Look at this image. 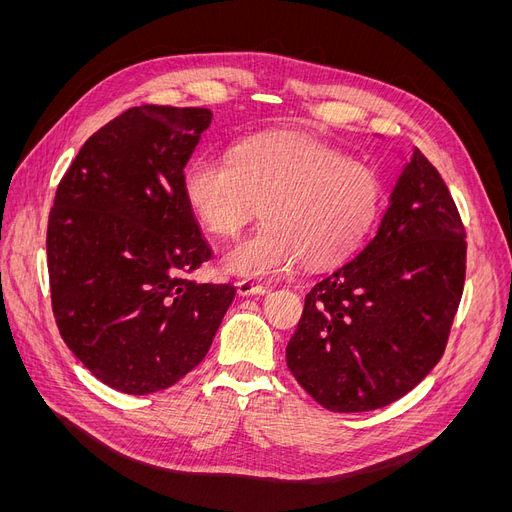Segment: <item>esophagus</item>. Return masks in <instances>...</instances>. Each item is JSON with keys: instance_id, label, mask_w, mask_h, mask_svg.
<instances>
[{"instance_id": "1", "label": "esophagus", "mask_w": 512, "mask_h": 512, "mask_svg": "<svg viewBox=\"0 0 512 512\" xmlns=\"http://www.w3.org/2000/svg\"><path fill=\"white\" fill-rule=\"evenodd\" d=\"M236 290H238L240 297H253V294H265L267 292V288L263 284H255L251 280H238Z\"/></svg>"}]
</instances>
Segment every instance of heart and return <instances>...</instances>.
Returning a JSON list of instances; mask_svg holds the SVG:
<instances>
[{
	"label": "heart",
	"mask_w": 512,
	"mask_h": 512,
	"mask_svg": "<svg viewBox=\"0 0 512 512\" xmlns=\"http://www.w3.org/2000/svg\"><path fill=\"white\" fill-rule=\"evenodd\" d=\"M182 195L213 234L232 236L253 215L263 224L224 253V267L272 278L301 259L324 267L351 255L378 218V172L305 132L240 141L228 157L201 155L182 172Z\"/></svg>",
	"instance_id": "heart-1"
}]
</instances>
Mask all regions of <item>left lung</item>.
<instances>
[{
	"instance_id": "obj_1",
	"label": "left lung",
	"mask_w": 512,
	"mask_h": 512,
	"mask_svg": "<svg viewBox=\"0 0 512 512\" xmlns=\"http://www.w3.org/2000/svg\"><path fill=\"white\" fill-rule=\"evenodd\" d=\"M467 234L440 172L415 149L378 234L305 294L286 346L294 380L334 413L382 409L442 359L459 309Z\"/></svg>"
}]
</instances>
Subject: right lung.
<instances>
[{"label":"right lung","mask_w":512,"mask_h":512,"mask_svg":"<svg viewBox=\"0 0 512 512\" xmlns=\"http://www.w3.org/2000/svg\"><path fill=\"white\" fill-rule=\"evenodd\" d=\"M207 107L137 105L101 126L62 176L47 222L51 309L76 359L124 394L174 386L207 355L232 284L182 195Z\"/></svg>","instance_id":"1"}]
</instances>
